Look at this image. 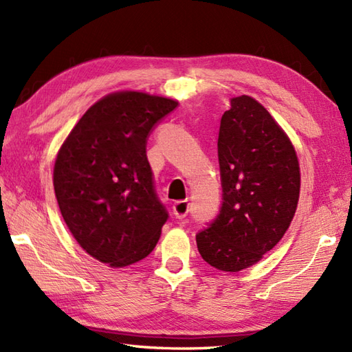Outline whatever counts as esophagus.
I'll return each instance as SVG.
<instances>
[{
    "instance_id": "1",
    "label": "esophagus",
    "mask_w": 352,
    "mask_h": 352,
    "mask_svg": "<svg viewBox=\"0 0 352 352\" xmlns=\"http://www.w3.org/2000/svg\"><path fill=\"white\" fill-rule=\"evenodd\" d=\"M172 208H174L175 218L183 219L189 213V203L186 199L184 201H177V203H174V206H172Z\"/></svg>"
}]
</instances>
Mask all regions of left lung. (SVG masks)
Here are the masks:
<instances>
[{
	"instance_id": "8db88e82",
	"label": "left lung",
	"mask_w": 352,
	"mask_h": 352,
	"mask_svg": "<svg viewBox=\"0 0 352 352\" xmlns=\"http://www.w3.org/2000/svg\"><path fill=\"white\" fill-rule=\"evenodd\" d=\"M230 102L218 139L222 208L197 234V246L210 266L239 272L258 263L287 231L301 172L286 131L257 100L241 95Z\"/></svg>"
}]
</instances>
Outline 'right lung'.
Instances as JSON below:
<instances>
[{"label": "right lung", "instance_id": "obj_1", "mask_svg": "<svg viewBox=\"0 0 352 352\" xmlns=\"http://www.w3.org/2000/svg\"><path fill=\"white\" fill-rule=\"evenodd\" d=\"M177 104L111 92L86 110L58 149L52 183L63 221L81 248L110 267L138 263L159 242L168 213L154 192L146 138Z\"/></svg>", "mask_w": 352, "mask_h": 352}]
</instances>
